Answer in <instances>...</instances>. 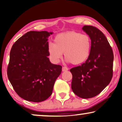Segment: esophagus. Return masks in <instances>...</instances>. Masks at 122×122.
Wrapping results in <instances>:
<instances>
[{"label":"esophagus","mask_w":122,"mask_h":122,"mask_svg":"<svg viewBox=\"0 0 122 122\" xmlns=\"http://www.w3.org/2000/svg\"><path fill=\"white\" fill-rule=\"evenodd\" d=\"M62 71H64V72H65V71H67L69 70V69H68L67 67H65V66H64V67H62Z\"/></svg>","instance_id":"34e87169"}]
</instances>
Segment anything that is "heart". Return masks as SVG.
I'll list each match as a JSON object with an SVG mask.
<instances>
[{"label":"heart","instance_id":"obj_1","mask_svg":"<svg viewBox=\"0 0 122 122\" xmlns=\"http://www.w3.org/2000/svg\"><path fill=\"white\" fill-rule=\"evenodd\" d=\"M53 41L54 43L48 45V52L55 63L59 62L63 52L66 61L73 65L82 64L90 56L92 40L87 34L67 31L57 35Z\"/></svg>","mask_w":122,"mask_h":122}]
</instances>
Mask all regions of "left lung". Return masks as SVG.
<instances>
[{"label": "left lung", "instance_id": "left-lung-1", "mask_svg": "<svg viewBox=\"0 0 122 122\" xmlns=\"http://www.w3.org/2000/svg\"><path fill=\"white\" fill-rule=\"evenodd\" d=\"M82 30L90 37V56L81 65L70 70L72 75L73 92L83 99L94 97L110 83L113 77V50L103 32L92 25Z\"/></svg>", "mask_w": 122, "mask_h": 122}]
</instances>
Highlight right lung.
Returning a JSON list of instances; mask_svg holds the SVG:
<instances>
[{
	"label": "right lung",
	"mask_w": 122,
	"mask_h": 122,
	"mask_svg": "<svg viewBox=\"0 0 122 122\" xmlns=\"http://www.w3.org/2000/svg\"><path fill=\"white\" fill-rule=\"evenodd\" d=\"M52 34L28 32L11 48L8 77L16 93L27 101L41 102L49 98L62 71V66L51 64L48 57V37Z\"/></svg>",
	"instance_id": "1"
}]
</instances>
